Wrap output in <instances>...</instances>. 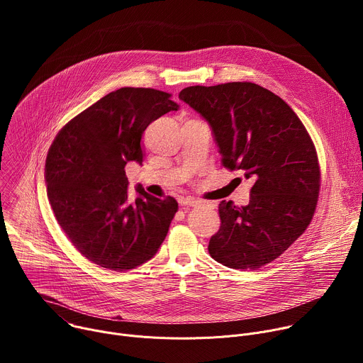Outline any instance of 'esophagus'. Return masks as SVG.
Masks as SVG:
<instances>
[{
	"label": "esophagus",
	"instance_id": "esophagus-1",
	"mask_svg": "<svg viewBox=\"0 0 363 363\" xmlns=\"http://www.w3.org/2000/svg\"><path fill=\"white\" fill-rule=\"evenodd\" d=\"M181 203H182V205H189V206H196V205L199 203V201H198V199H195V198L186 196V198L181 199Z\"/></svg>",
	"mask_w": 363,
	"mask_h": 363
}]
</instances>
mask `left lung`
I'll list each match as a JSON object with an SVG mask.
<instances>
[{"instance_id": "8db88e82", "label": "left lung", "mask_w": 363, "mask_h": 363, "mask_svg": "<svg viewBox=\"0 0 363 363\" xmlns=\"http://www.w3.org/2000/svg\"><path fill=\"white\" fill-rule=\"evenodd\" d=\"M179 99L211 126L223 165L254 181L248 205L221 201L211 257L241 270L272 263L304 233L318 205L320 168L304 125L281 97L250 82L189 86Z\"/></svg>"}]
</instances>
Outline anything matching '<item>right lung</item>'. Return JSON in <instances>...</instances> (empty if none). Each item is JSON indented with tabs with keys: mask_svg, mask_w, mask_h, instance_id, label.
Returning a JSON list of instances; mask_svg holds the SVG:
<instances>
[{
	"mask_svg": "<svg viewBox=\"0 0 363 363\" xmlns=\"http://www.w3.org/2000/svg\"><path fill=\"white\" fill-rule=\"evenodd\" d=\"M171 94L122 87L73 118L45 160L47 196L73 245L91 263L115 272L135 269L157 254L178 211L136 188L128 196V162L142 165V135L162 115L178 111Z\"/></svg>",
	"mask_w": 363,
	"mask_h": 363,
	"instance_id": "right-lung-1",
	"label": "right lung"
}]
</instances>
